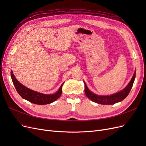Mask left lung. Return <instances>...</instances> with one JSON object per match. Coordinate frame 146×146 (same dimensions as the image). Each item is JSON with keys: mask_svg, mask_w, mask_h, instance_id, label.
<instances>
[{"mask_svg": "<svg viewBox=\"0 0 146 146\" xmlns=\"http://www.w3.org/2000/svg\"><path fill=\"white\" fill-rule=\"evenodd\" d=\"M135 76L136 71H135L130 82L124 89L110 96H100L93 93V92H91L88 89L85 82H84V83H85V92L88 99L96 103L102 105H113L119 102H121L129 95L131 88L133 86L135 79Z\"/></svg>", "mask_w": 146, "mask_h": 146, "instance_id": "8db88e82", "label": "left lung"}]
</instances>
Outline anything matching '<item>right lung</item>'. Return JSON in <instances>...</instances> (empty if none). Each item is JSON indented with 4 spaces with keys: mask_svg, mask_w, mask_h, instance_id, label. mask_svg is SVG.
I'll return each instance as SVG.
<instances>
[{
    "mask_svg": "<svg viewBox=\"0 0 146 146\" xmlns=\"http://www.w3.org/2000/svg\"><path fill=\"white\" fill-rule=\"evenodd\" d=\"M11 77L14 84L15 87L19 94L23 99L29 101L30 102L37 105H46L54 102V101L58 99L61 95L62 92V86L63 83L61 85L59 90L54 94H45L40 93L32 90L29 88L25 87L19 81H17L14 74L11 70Z\"/></svg>",
    "mask_w": 146,
    "mask_h": 146,
    "instance_id": "add662e5",
    "label": "right lung"
}]
</instances>
